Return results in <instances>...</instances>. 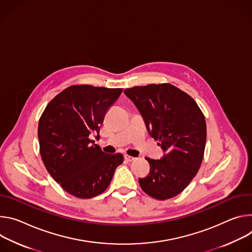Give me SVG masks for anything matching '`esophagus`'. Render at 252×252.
<instances>
[{"instance_id":"obj_1","label":"esophagus","mask_w":252,"mask_h":252,"mask_svg":"<svg viewBox=\"0 0 252 252\" xmlns=\"http://www.w3.org/2000/svg\"><path fill=\"white\" fill-rule=\"evenodd\" d=\"M125 159L128 161V162H131V161H133V160H135L136 158L135 157H133V156H130V155H125Z\"/></svg>"}]
</instances>
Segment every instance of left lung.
<instances>
[{
	"label": "left lung",
	"mask_w": 252,
	"mask_h": 252,
	"mask_svg": "<svg viewBox=\"0 0 252 252\" xmlns=\"http://www.w3.org/2000/svg\"><path fill=\"white\" fill-rule=\"evenodd\" d=\"M124 93L165 153L160 160L146 157L150 172L139 178V184L155 199L172 198L189 185L201 166L206 144L204 115L193 98L171 84L136 86Z\"/></svg>",
	"instance_id": "1"
}]
</instances>
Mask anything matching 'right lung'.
<instances>
[{
	"mask_svg": "<svg viewBox=\"0 0 252 252\" xmlns=\"http://www.w3.org/2000/svg\"><path fill=\"white\" fill-rule=\"evenodd\" d=\"M123 89L74 85L56 96L39 120L40 153L46 169L60 186L78 198H92L104 192L121 153L107 154L91 140L100 137L108 109Z\"/></svg>",
	"mask_w": 252,
	"mask_h": 252,
	"instance_id": "obj_1",
	"label": "right lung"
}]
</instances>
